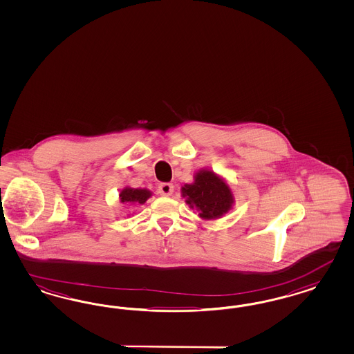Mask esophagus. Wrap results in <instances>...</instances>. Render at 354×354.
Returning <instances> with one entry per match:
<instances>
[{
    "label": "esophagus",
    "instance_id": "34e87169",
    "mask_svg": "<svg viewBox=\"0 0 354 354\" xmlns=\"http://www.w3.org/2000/svg\"><path fill=\"white\" fill-rule=\"evenodd\" d=\"M173 190H174V186L169 183H160L158 185V194L160 196H168L173 194Z\"/></svg>",
    "mask_w": 354,
    "mask_h": 354
}]
</instances>
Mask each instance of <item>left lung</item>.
<instances>
[{"instance_id":"1","label":"left lung","mask_w":354,"mask_h":354,"mask_svg":"<svg viewBox=\"0 0 354 354\" xmlns=\"http://www.w3.org/2000/svg\"><path fill=\"white\" fill-rule=\"evenodd\" d=\"M183 196L189 207L196 209L202 219H218L232 209L235 202L228 183L212 171H196L194 183L183 185Z\"/></svg>"}]
</instances>
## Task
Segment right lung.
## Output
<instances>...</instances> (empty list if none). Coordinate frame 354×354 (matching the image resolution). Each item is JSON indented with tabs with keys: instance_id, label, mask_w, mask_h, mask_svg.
<instances>
[{
	"instance_id": "right-lung-1",
	"label": "right lung",
	"mask_w": 354,
	"mask_h": 354,
	"mask_svg": "<svg viewBox=\"0 0 354 354\" xmlns=\"http://www.w3.org/2000/svg\"><path fill=\"white\" fill-rule=\"evenodd\" d=\"M152 196V193L147 189H133V187H124L119 193V199L122 203H130V205H143L145 201Z\"/></svg>"
}]
</instances>
